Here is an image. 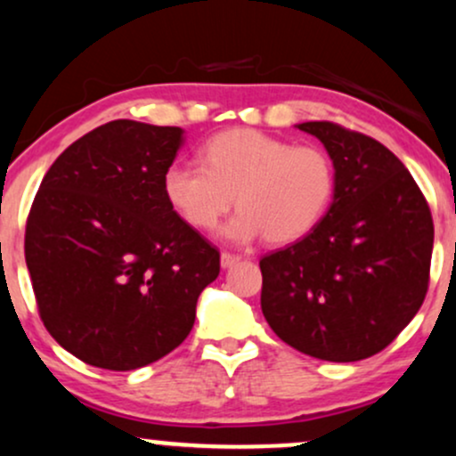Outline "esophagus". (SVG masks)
I'll return each instance as SVG.
<instances>
[{"label":"esophagus","instance_id":"1","mask_svg":"<svg viewBox=\"0 0 456 456\" xmlns=\"http://www.w3.org/2000/svg\"><path fill=\"white\" fill-rule=\"evenodd\" d=\"M240 261H242V256H238V255H229V252H223V255H221V267H223V270H229V267L238 265Z\"/></svg>","mask_w":456,"mask_h":456}]
</instances>
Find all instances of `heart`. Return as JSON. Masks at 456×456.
<instances>
[{"label":"heart","instance_id":"1","mask_svg":"<svg viewBox=\"0 0 456 456\" xmlns=\"http://www.w3.org/2000/svg\"><path fill=\"white\" fill-rule=\"evenodd\" d=\"M204 166L175 161L163 191L191 227L214 229L235 206L223 238L248 244L265 235L290 244L325 216L336 186L331 159L316 146H293L256 129H229L204 146Z\"/></svg>","mask_w":456,"mask_h":456}]
</instances>
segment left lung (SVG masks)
<instances>
[{
    "instance_id": "obj_1",
    "label": "left lung",
    "mask_w": 456,
    "mask_h": 456,
    "mask_svg": "<svg viewBox=\"0 0 456 456\" xmlns=\"http://www.w3.org/2000/svg\"><path fill=\"white\" fill-rule=\"evenodd\" d=\"M295 127L333 161V201L299 242L261 259V310L278 338L314 359L380 353L427 295L433 221L419 184L380 142L327 120Z\"/></svg>"
}]
</instances>
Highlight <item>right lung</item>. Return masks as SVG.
<instances>
[{
    "label": "right lung",
    "mask_w": 456,
    "mask_h": 456,
    "mask_svg": "<svg viewBox=\"0 0 456 456\" xmlns=\"http://www.w3.org/2000/svg\"><path fill=\"white\" fill-rule=\"evenodd\" d=\"M184 129L112 120L44 175L25 261L48 333L85 363L129 371L172 353L221 255L169 204L163 175Z\"/></svg>",
    "instance_id": "right-lung-1"
}]
</instances>
